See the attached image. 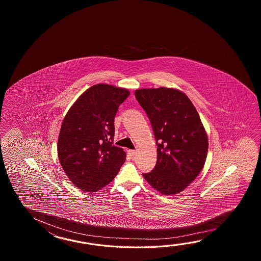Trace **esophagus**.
I'll return each instance as SVG.
<instances>
[{
	"label": "esophagus",
	"instance_id": "1",
	"mask_svg": "<svg viewBox=\"0 0 261 261\" xmlns=\"http://www.w3.org/2000/svg\"><path fill=\"white\" fill-rule=\"evenodd\" d=\"M128 154L130 155V156H133V155L136 154V151H135V150H128Z\"/></svg>",
	"mask_w": 261,
	"mask_h": 261
}]
</instances>
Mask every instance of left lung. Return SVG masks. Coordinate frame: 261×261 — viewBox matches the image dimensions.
<instances>
[{"instance_id":"obj_1","label":"left lung","mask_w":261,"mask_h":261,"mask_svg":"<svg viewBox=\"0 0 261 261\" xmlns=\"http://www.w3.org/2000/svg\"><path fill=\"white\" fill-rule=\"evenodd\" d=\"M135 97L149 118L158 145L155 168L144 178L161 194L180 193L205 163L208 138L200 116L178 89H136Z\"/></svg>"}]
</instances>
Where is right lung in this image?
Returning <instances> with one entry per match:
<instances>
[{
	"mask_svg": "<svg viewBox=\"0 0 261 261\" xmlns=\"http://www.w3.org/2000/svg\"><path fill=\"white\" fill-rule=\"evenodd\" d=\"M128 89L97 84L87 89L67 112L58 139V156L67 176L86 192L112 182L126 153L112 145L115 117L128 98Z\"/></svg>",
	"mask_w": 261,
	"mask_h": 261,
	"instance_id": "right-lung-1",
	"label": "right lung"
}]
</instances>
